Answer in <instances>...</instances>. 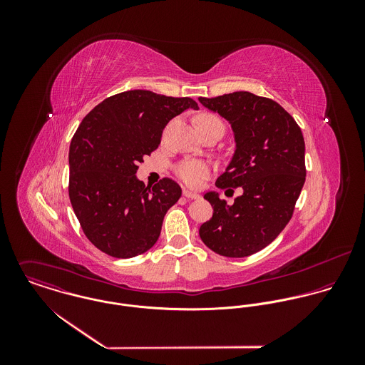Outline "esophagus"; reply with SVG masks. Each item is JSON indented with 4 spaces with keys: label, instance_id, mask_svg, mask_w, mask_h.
<instances>
[{
    "label": "esophagus",
    "instance_id": "34e87169",
    "mask_svg": "<svg viewBox=\"0 0 365 365\" xmlns=\"http://www.w3.org/2000/svg\"><path fill=\"white\" fill-rule=\"evenodd\" d=\"M182 195H184L185 198H188V200H198V198H200V195H198V194H195V192H190V191H187V190H184V191H182Z\"/></svg>",
    "mask_w": 365,
    "mask_h": 365
}]
</instances>
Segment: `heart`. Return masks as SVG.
<instances>
[{"label":"heart","instance_id":"heart-1","mask_svg":"<svg viewBox=\"0 0 365 365\" xmlns=\"http://www.w3.org/2000/svg\"><path fill=\"white\" fill-rule=\"evenodd\" d=\"M197 122H198L201 132L212 128V126H217L222 130H225L223 122L220 120V118H217L213 113H201L197 118ZM174 171H175V175L187 187H191V188H198L202 184V181L205 178H208V175L210 174L208 164L204 161H200V160H182L175 165Z\"/></svg>","mask_w":365,"mask_h":365}]
</instances>
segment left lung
Listing matches in <instances>:
<instances>
[{
  "label": "left lung",
  "instance_id": "1",
  "mask_svg": "<svg viewBox=\"0 0 365 365\" xmlns=\"http://www.w3.org/2000/svg\"><path fill=\"white\" fill-rule=\"evenodd\" d=\"M200 103L227 119L236 138L235 156L215 185L243 188L232 207L213 192L205 195L213 215L200 236L220 256L247 257L268 246L294 215L307 177L304 135L281 105L247 91Z\"/></svg>",
  "mask_w": 365,
  "mask_h": 365
}]
</instances>
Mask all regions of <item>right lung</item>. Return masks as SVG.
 <instances>
[{
    "instance_id": "1",
    "label": "right lung",
    "mask_w": 365,
    "mask_h": 365,
    "mask_svg": "<svg viewBox=\"0 0 365 365\" xmlns=\"http://www.w3.org/2000/svg\"><path fill=\"white\" fill-rule=\"evenodd\" d=\"M188 108L198 104L130 90L108 97L77 128L68 152V197L84 235L105 255L129 259L155 246L181 188L171 178L146 187L135 174L158 148L165 125Z\"/></svg>"
}]
</instances>
